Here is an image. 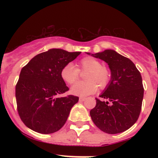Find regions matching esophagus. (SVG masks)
I'll return each mask as SVG.
<instances>
[{
    "instance_id": "esophagus-1",
    "label": "esophagus",
    "mask_w": 158,
    "mask_h": 158,
    "mask_svg": "<svg viewBox=\"0 0 158 158\" xmlns=\"http://www.w3.org/2000/svg\"><path fill=\"white\" fill-rule=\"evenodd\" d=\"M79 102H83V101H85V97H79Z\"/></svg>"
}]
</instances>
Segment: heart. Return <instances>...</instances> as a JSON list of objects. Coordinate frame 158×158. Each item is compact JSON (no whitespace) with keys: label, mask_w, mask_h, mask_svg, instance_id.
<instances>
[{"label":"heart","mask_w":158,"mask_h":158,"mask_svg":"<svg viewBox=\"0 0 158 158\" xmlns=\"http://www.w3.org/2000/svg\"><path fill=\"white\" fill-rule=\"evenodd\" d=\"M77 68L72 63H68L62 68L60 76L66 83L73 85L79 79V72L86 73L84 75L85 80L77 82L71 89L72 93L79 96H86L93 93L99 86L103 89L109 85L111 73L107 67L102 66L96 59L91 56L82 58L77 63Z\"/></svg>","instance_id":"b5f03b06"}]
</instances>
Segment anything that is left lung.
Returning a JSON list of instances; mask_svg holds the SVG:
<instances>
[{
    "label": "left lung",
    "mask_w": 158,
    "mask_h": 158,
    "mask_svg": "<svg viewBox=\"0 0 158 158\" xmlns=\"http://www.w3.org/2000/svg\"><path fill=\"white\" fill-rule=\"evenodd\" d=\"M89 54V53H88ZM104 60L111 70L107 88L96 99L90 111L92 122L108 134H118L130 128L138 119L144 97L141 73L133 62L112 49L92 54Z\"/></svg>",
    "instance_id": "left-lung-1"
}]
</instances>
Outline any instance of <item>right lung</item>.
Wrapping results in <instances>:
<instances>
[{
	"label": "right lung",
	"instance_id": "obj_1",
	"mask_svg": "<svg viewBox=\"0 0 158 158\" xmlns=\"http://www.w3.org/2000/svg\"><path fill=\"white\" fill-rule=\"evenodd\" d=\"M80 53L51 49L36 55L22 68L15 95L19 116L27 128L52 134L65 125L79 97H59L69 90L60 72Z\"/></svg>",
	"mask_w": 158,
	"mask_h": 158
}]
</instances>
